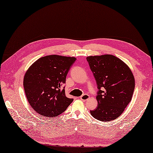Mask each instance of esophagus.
Here are the masks:
<instances>
[{"label": "esophagus", "mask_w": 153, "mask_h": 153, "mask_svg": "<svg viewBox=\"0 0 153 153\" xmlns=\"http://www.w3.org/2000/svg\"><path fill=\"white\" fill-rule=\"evenodd\" d=\"M80 98L82 101H86V100H87L89 98V96L88 95V94H84V95L81 96Z\"/></svg>", "instance_id": "obj_1"}]
</instances>
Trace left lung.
I'll return each instance as SVG.
<instances>
[{
	"label": "left lung",
	"mask_w": 153,
	"mask_h": 153,
	"mask_svg": "<svg viewBox=\"0 0 153 153\" xmlns=\"http://www.w3.org/2000/svg\"><path fill=\"white\" fill-rule=\"evenodd\" d=\"M98 88V106L91 114L101 121L117 119L130 102L135 89L131 69L114 55L105 54L87 57Z\"/></svg>",
	"instance_id": "1"
}]
</instances>
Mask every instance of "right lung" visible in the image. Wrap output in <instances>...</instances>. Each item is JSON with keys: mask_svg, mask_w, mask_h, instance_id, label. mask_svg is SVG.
Here are the masks:
<instances>
[{"mask_svg": "<svg viewBox=\"0 0 153 153\" xmlns=\"http://www.w3.org/2000/svg\"><path fill=\"white\" fill-rule=\"evenodd\" d=\"M75 61L74 57L50 55L39 58L27 69L24 78L25 93L37 113L57 117L73 102L61 86L66 82L68 71Z\"/></svg>", "mask_w": 153, "mask_h": 153, "instance_id": "right-lung-1", "label": "right lung"}]
</instances>
